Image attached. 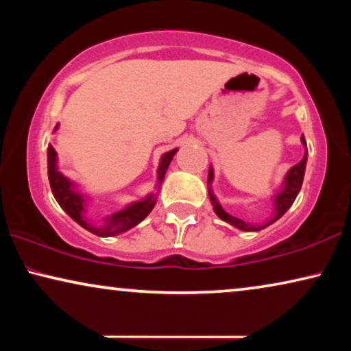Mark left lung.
<instances>
[{
	"label": "left lung",
	"instance_id": "8db88e82",
	"mask_svg": "<svg viewBox=\"0 0 351 351\" xmlns=\"http://www.w3.org/2000/svg\"><path fill=\"white\" fill-rule=\"evenodd\" d=\"M300 141H302V143H304V147L306 148V142H305L304 136L300 137ZM306 156H308V152H305V155H304V158H302L300 162H297L295 166H292L291 169L287 171L285 180H282L281 190L278 191L275 196H273L275 214H273V217L270 220H267V222L262 225L246 223L244 220L237 219V217H233V215H230L228 213H225L223 208L217 201V198H215V195L213 193V189H210V184H213V180H214V169H213V166H210L209 174H208V190H209L210 203H213V206H214V213L217 214L219 217L223 220V222L233 225V227L243 230V232H258V230L265 228V227H268V225H271L273 222H276L278 219L282 217V215L286 214V210L291 208L292 203H294L297 198V195H299V191L302 189V182H304V176H305Z\"/></svg>",
	"mask_w": 351,
	"mask_h": 351
}]
</instances>
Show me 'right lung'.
<instances>
[{
	"mask_svg": "<svg viewBox=\"0 0 351 351\" xmlns=\"http://www.w3.org/2000/svg\"><path fill=\"white\" fill-rule=\"evenodd\" d=\"M57 129H59V124H57L54 131H57ZM176 153L177 148L171 152H166L165 155L161 156L160 166H158L156 186H161L162 180H165L167 167H169ZM47 176H49L52 195H54V198L57 203H59L60 208L64 209L76 223L88 230V232L97 234V237H114V234L128 232V230H131L136 227V225L141 223L142 220L152 213V209L155 208L156 204V193H150L143 199L134 201V203L128 204L124 209L105 217L102 225H95L93 222H89L84 215L86 201H88L86 196L83 193H80V191L76 190L75 182L66 179V177L59 171V167H57V153L52 145L47 147Z\"/></svg>",
	"mask_w": 351,
	"mask_h": 351,
	"instance_id": "right-lung-1",
	"label": "right lung"
}]
</instances>
